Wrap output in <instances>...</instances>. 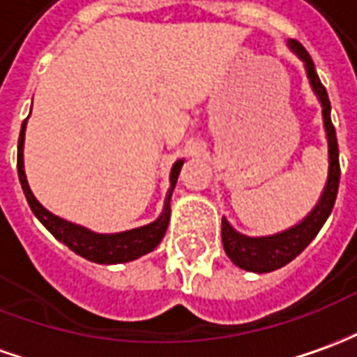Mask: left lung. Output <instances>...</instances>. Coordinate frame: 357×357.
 Returning <instances> with one entry per match:
<instances>
[{"label": "left lung", "instance_id": "left-lung-1", "mask_svg": "<svg viewBox=\"0 0 357 357\" xmlns=\"http://www.w3.org/2000/svg\"><path fill=\"white\" fill-rule=\"evenodd\" d=\"M289 50L303 60L307 77L311 82L314 96L319 97L322 107V123L326 130V140H328V176L326 183L322 189L321 197L317 205L305 219L297 222L295 227L287 230H281L278 234L270 236H246L238 230L232 229L229 220L222 217V246L232 264L238 268L254 273H268V271L280 270L285 264L295 260L303 250L312 242V238L319 234L322 225L331 217L336 193H338V183H340V160H338V140H336V130L331 119V101L328 93L319 79V74L314 70V62L305 50V46L297 40L287 43Z\"/></svg>", "mask_w": 357, "mask_h": 357}]
</instances>
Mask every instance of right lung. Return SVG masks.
<instances>
[{"label": "right lung", "mask_w": 357, "mask_h": 357, "mask_svg": "<svg viewBox=\"0 0 357 357\" xmlns=\"http://www.w3.org/2000/svg\"><path fill=\"white\" fill-rule=\"evenodd\" d=\"M29 119V117H26ZM26 119L21 125V135H19V146H17V174H19V181L25 193L26 203L31 211L35 213V217L46 227V230L60 242H64L72 252H76L77 256L86 258L96 264H125V261H132L144 256L148 252L156 248L160 240L164 238L166 229L169 222V201H172V191L176 188L178 181L179 169L183 166V160H178L172 172H169V189L166 201H164V209L160 213V217L150 225L138 227V229L125 230V232H115V234H101V232H93V230L79 227L76 222H70L66 219H60L56 215H52L50 211L45 209L33 191L29 188V181L25 176V162H23V146H25V128Z\"/></svg>", "instance_id": "right-lung-1"}]
</instances>
